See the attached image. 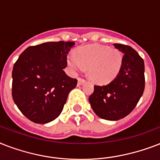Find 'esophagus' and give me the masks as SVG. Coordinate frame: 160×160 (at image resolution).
<instances>
[{"mask_svg":"<svg viewBox=\"0 0 160 160\" xmlns=\"http://www.w3.org/2000/svg\"><path fill=\"white\" fill-rule=\"evenodd\" d=\"M84 83H85V80H84L83 78H80V77L78 78V85H83Z\"/></svg>","mask_w":160,"mask_h":160,"instance_id":"esophagus-1","label":"esophagus"}]
</instances>
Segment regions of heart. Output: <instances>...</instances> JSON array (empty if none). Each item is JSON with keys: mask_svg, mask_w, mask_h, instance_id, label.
<instances>
[{"mask_svg": "<svg viewBox=\"0 0 160 160\" xmlns=\"http://www.w3.org/2000/svg\"><path fill=\"white\" fill-rule=\"evenodd\" d=\"M124 56L119 50L100 44L78 47L75 55H68L67 63L74 70L87 68L88 76L95 83L111 82L119 75Z\"/></svg>", "mask_w": 160, "mask_h": 160, "instance_id": "obj_1", "label": "heart"}]
</instances>
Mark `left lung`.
I'll return each mask as SVG.
<instances>
[{
    "instance_id": "1",
    "label": "left lung",
    "mask_w": 160,
    "mask_h": 160,
    "mask_svg": "<svg viewBox=\"0 0 160 160\" xmlns=\"http://www.w3.org/2000/svg\"><path fill=\"white\" fill-rule=\"evenodd\" d=\"M124 54L122 69L108 85H95L89 101L101 119H123L135 108L144 90V63L136 51L126 45L114 44Z\"/></svg>"
}]
</instances>
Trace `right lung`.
<instances>
[{
	"mask_svg": "<svg viewBox=\"0 0 160 160\" xmlns=\"http://www.w3.org/2000/svg\"><path fill=\"white\" fill-rule=\"evenodd\" d=\"M75 42H46L29 46L19 56L12 70V98L25 116L34 123L56 119L77 80L63 70Z\"/></svg>",
	"mask_w": 160,
	"mask_h": 160,
	"instance_id": "1",
	"label": "right lung"
}]
</instances>
